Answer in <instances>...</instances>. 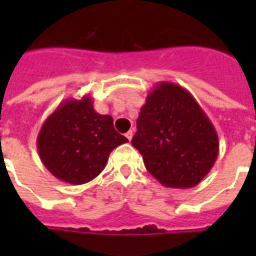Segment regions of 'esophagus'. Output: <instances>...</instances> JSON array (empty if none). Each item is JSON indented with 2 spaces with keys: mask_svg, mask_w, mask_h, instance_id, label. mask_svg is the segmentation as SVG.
<instances>
[{
  "mask_svg": "<svg viewBox=\"0 0 256 256\" xmlns=\"http://www.w3.org/2000/svg\"><path fill=\"white\" fill-rule=\"evenodd\" d=\"M126 137L130 141V140H132V137H133V130H128V132L126 133Z\"/></svg>",
  "mask_w": 256,
  "mask_h": 256,
  "instance_id": "1",
  "label": "esophagus"
}]
</instances>
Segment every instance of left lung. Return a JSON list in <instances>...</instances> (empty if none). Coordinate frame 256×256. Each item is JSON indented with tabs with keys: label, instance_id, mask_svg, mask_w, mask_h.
<instances>
[{
	"label": "left lung",
	"instance_id": "obj_1",
	"mask_svg": "<svg viewBox=\"0 0 256 256\" xmlns=\"http://www.w3.org/2000/svg\"><path fill=\"white\" fill-rule=\"evenodd\" d=\"M132 144L162 186L191 188L204 180L219 152L216 130L186 88L160 82L146 97Z\"/></svg>",
	"mask_w": 256,
	"mask_h": 256
}]
</instances>
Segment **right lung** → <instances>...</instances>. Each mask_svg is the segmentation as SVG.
<instances>
[{
  "label": "right lung",
  "instance_id": "add662e5",
  "mask_svg": "<svg viewBox=\"0 0 256 256\" xmlns=\"http://www.w3.org/2000/svg\"><path fill=\"white\" fill-rule=\"evenodd\" d=\"M128 142L112 118L94 112L90 94L61 102L40 126L37 148L47 170L62 182L83 184L96 178L108 155Z\"/></svg>",
  "mask_w": 256,
  "mask_h": 256
}]
</instances>
